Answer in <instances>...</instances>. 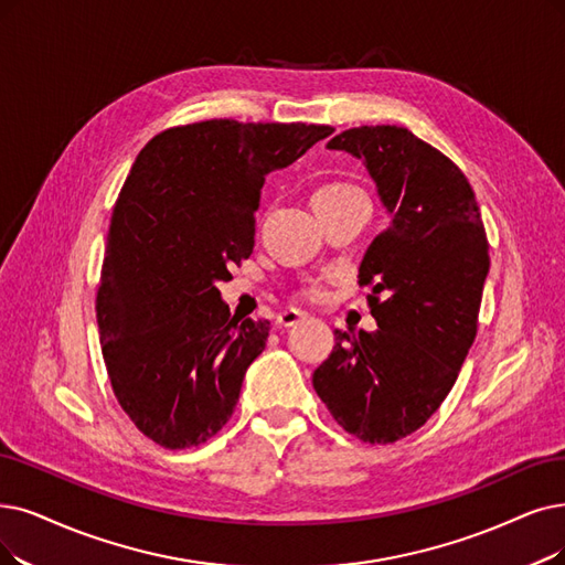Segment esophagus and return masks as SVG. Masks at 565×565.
<instances>
[{
  "label": "esophagus",
  "mask_w": 565,
  "mask_h": 565,
  "mask_svg": "<svg viewBox=\"0 0 565 565\" xmlns=\"http://www.w3.org/2000/svg\"><path fill=\"white\" fill-rule=\"evenodd\" d=\"M303 318H306V315H303L301 310L289 308V310H282V312L278 315L276 324H278V327H285V329H289V327H297V324H299Z\"/></svg>",
  "instance_id": "obj_1"
}]
</instances>
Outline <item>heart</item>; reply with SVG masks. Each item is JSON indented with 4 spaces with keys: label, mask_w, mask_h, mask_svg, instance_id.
I'll return each mask as SVG.
<instances>
[{
    "label": "heart",
    "mask_w": 565,
    "mask_h": 565,
    "mask_svg": "<svg viewBox=\"0 0 565 565\" xmlns=\"http://www.w3.org/2000/svg\"><path fill=\"white\" fill-rule=\"evenodd\" d=\"M359 196H366L361 192L356 185L350 183H327L322 188L315 190L312 201H343V199H359ZM303 295L308 299H322L324 297V285L322 282H312L303 289Z\"/></svg>",
    "instance_id": "b5f03b06"
}]
</instances>
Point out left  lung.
Wrapping results in <instances>:
<instances>
[{
    "label": "left lung",
    "instance_id": "8db88e82",
    "mask_svg": "<svg viewBox=\"0 0 565 565\" xmlns=\"http://www.w3.org/2000/svg\"><path fill=\"white\" fill-rule=\"evenodd\" d=\"M364 162L392 215L359 266L369 331H333L312 387L348 434L396 443L431 417L476 341L489 243L461 169L396 125L345 129L327 143Z\"/></svg>",
    "mask_w": 565,
    "mask_h": 565
}]
</instances>
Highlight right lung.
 Wrapping results in <instances>:
<instances>
[{
	"instance_id": "right-lung-1",
	"label": "right lung",
	"mask_w": 565,
	"mask_h": 565,
	"mask_svg": "<svg viewBox=\"0 0 565 565\" xmlns=\"http://www.w3.org/2000/svg\"><path fill=\"white\" fill-rule=\"evenodd\" d=\"M331 131L206 120L139 152L110 217L97 324L110 387L157 445L196 447L230 422L270 322L232 318L217 282L253 255L266 175Z\"/></svg>"
}]
</instances>
